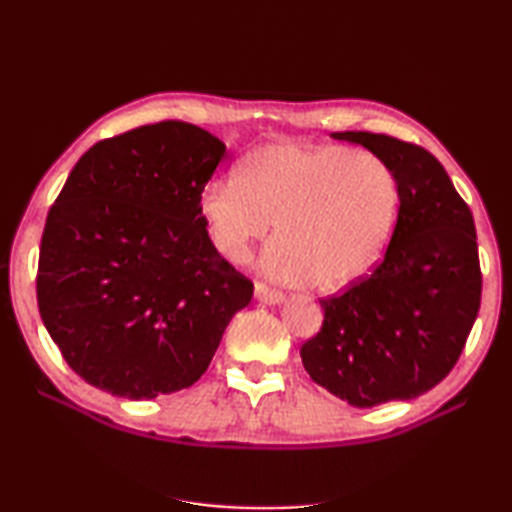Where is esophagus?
Here are the masks:
<instances>
[{
    "label": "esophagus",
    "instance_id": "1",
    "mask_svg": "<svg viewBox=\"0 0 512 512\" xmlns=\"http://www.w3.org/2000/svg\"><path fill=\"white\" fill-rule=\"evenodd\" d=\"M255 298L266 302V305H277V302L284 300V293L268 287L266 282H255Z\"/></svg>",
    "mask_w": 512,
    "mask_h": 512
}]
</instances>
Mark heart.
<instances>
[{
    "instance_id": "b5f03b06",
    "label": "heart",
    "mask_w": 512,
    "mask_h": 512,
    "mask_svg": "<svg viewBox=\"0 0 512 512\" xmlns=\"http://www.w3.org/2000/svg\"><path fill=\"white\" fill-rule=\"evenodd\" d=\"M397 183L370 153L275 142L248 153L235 180H212L201 214L212 244L241 264L275 223L264 266L284 280L339 289L375 264L393 228Z\"/></svg>"
}]
</instances>
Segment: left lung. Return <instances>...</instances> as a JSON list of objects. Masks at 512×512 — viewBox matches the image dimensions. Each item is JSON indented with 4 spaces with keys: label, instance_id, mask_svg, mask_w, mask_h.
Segmentation results:
<instances>
[{
    "label": "left lung",
    "instance_id": "8db88e82",
    "mask_svg": "<svg viewBox=\"0 0 512 512\" xmlns=\"http://www.w3.org/2000/svg\"><path fill=\"white\" fill-rule=\"evenodd\" d=\"M334 137L366 146L391 169L400 212L372 273L320 300L323 327L302 343V366L359 409L413 400L456 366L479 314L472 212L420 144L368 131Z\"/></svg>",
    "mask_w": 512,
    "mask_h": 512
}]
</instances>
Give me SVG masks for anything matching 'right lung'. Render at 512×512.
Masks as SVG:
<instances>
[{"label":"right lung","instance_id":"add662e5","mask_svg":"<svg viewBox=\"0 0 512 512\" xmlns=\"http://www.w3.org/2000/svg\"><path fill=\"white\" fill-rule=\"evenodd\" d=\"M223 158L214 135L167 119L74 164L49 207L36 291L49 336L88 384L128 400L183 391L253 298L201 214Z\"/></svg>","mask_w":512,"mask_h":512}]
</instances>
